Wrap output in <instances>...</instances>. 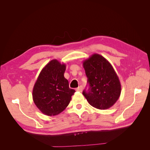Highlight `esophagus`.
<instances>
[{"label": "esophagus", "instance_id": "1", "mask_svg": "<svg viewBox=\"0 0 150 150\" xmlns=\"http://www.w3.org/2000/svg\"><path fill=\"white\" fill-rule=\"evenodd\" d=\"M83 88L82 86H80L79 87H78V88L76 89V91H79V92H82L83 91Z\"/></svg>", "mask_w": 150, "mask_h": 150}]
</instances>
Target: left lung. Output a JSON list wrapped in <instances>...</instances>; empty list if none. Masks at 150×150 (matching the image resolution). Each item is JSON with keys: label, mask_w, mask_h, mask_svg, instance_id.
<instances>
[{"label": "left lung", "mask_w": 150, "mask_h": 150, "mask_svg": "<svg viewBox=\"0 0 150 150\" xmlns=\"http://www.w3.org/2000/svg\"><path fill=\"white\" fill-rule=\"evenodd\" d=\"M89 88L83 94L90 105L99 110L112 106L119 99L121 86L118 76L106 58L93 54L83 62Z\"/></svg>", "instance_id": "obj_1"}]
</instances>
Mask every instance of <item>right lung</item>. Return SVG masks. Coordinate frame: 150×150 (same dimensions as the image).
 <instances>
[{
	"label": "right lung",
	"instance_id": "right-lung-1",
	"mask_svg": "<svg viewBox=\"0 0 150 150\" xmlns=\"http://www.w3.org/2000/svg\"><path fill=\"white\" fill-rule=\"evenodd\" d=\"M66 66L57 59L51 60L40 71L34 84L33 98L44 115L56 116L64 111L75 90L70 89L64 74Z\"/></svg>",
	"mask_w": 150,
	"mask_h": 150
}]
</instances>
